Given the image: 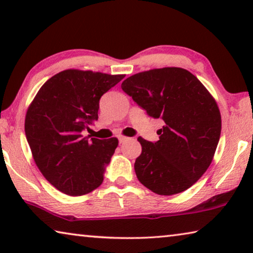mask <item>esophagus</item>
<instances>
[{
  "instance_id": "1",
  "label": "esophagus",
  "mask_w": 253,
  "mask_h": 253,
  "mask_svg": "<svg viewBox=\"0 0 253 253\" xmlns=\"http://www.w3.org/2000/svg\"><path fill=\"white\" fill-rule=\"evenodd\" d=\"M127 140H129V138H126V137H123V135H121V137H119V142H120V143H123V142H126V141H127Z\"/></svg>"
}]
</instances>
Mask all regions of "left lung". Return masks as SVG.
Instances as JSON below:
<instances>
[{"instance_id":"8db88e82","label":"left lung","mask_w":253,"mask_h":253,"mask_svg":"<svg viewBox=\"0 0 253 253\" xmlns=\"http://www.w3.org/2000/svg\"><path fill=\"white\" fill-rule=\"evenodd\" d=\"M121 87L148 116L164 121L158 141L138 138L142 151L134 170L140 183L161 196L185 191L204 175L218 145L221 120L215 99L181 68L140 72Z\"/></svg>"}]
</instances>
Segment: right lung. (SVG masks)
Segmentation results:
<instances>
[{"label": "right lung", "instance_id": "right-lung-1", "mask_svg": "<svg viewBox=\"0 0 253 253\" xmlns=\"http://www.w3.org/2000/svg\"><path fill=\"white\" fill-rule=\"evenodd\" d=\"M123 75L65 70L42 84L26 114L25 132L35 163L54 188L83 196L103 183L119 141L84 137L98 120L99 99Z\"/></svg>", "mask_w": 253, "mask_h": 253}]
</instances>
